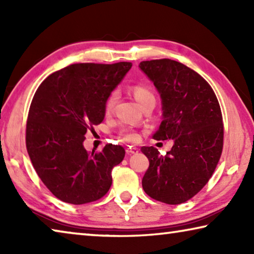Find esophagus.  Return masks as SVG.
Masks as SVG:
<instances>
[{
	"instance_id": "esophagus-1",
	"label": "esophagus",
	"mask_w": 254,
	"mask_h": 254,
	"mask_svg": "<svg viewBox=\"0 0 254 254\" xmlns=\"http://www.w3.org/2000/svg\"><path fill=\"white\" fill-rule=\"evenodd\" d=\"M139 152V149L137 148H127V154H134Z\"/></svg>"
}]
</instances>
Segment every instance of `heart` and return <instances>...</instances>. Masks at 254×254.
<instances>
[{"label": "heart", "instance_id": "1", "mask_svg": "<svg viewBox=\"0 0 254 254\" xmlns=\"http://www.w3.org/2000/svg\"><path fill=\"white\" fill-rule=\"evenodd\" d=\"M132 93H133V96H134V98L139 104H142L144 101L149 100V98H154L152 92L150 91V88L144 85H135L134 87L132 88ZM117 101H118V93L113 92L109 97H107V100L105 102L106 114H111L112 112L114 111ZM122 139L127 141H137L139 140V135H137V133H135L134 131L126 130L122 132Z\"/></svg>", "mask_w": 254, "mask_h": 254}]
</instances>
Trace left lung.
Instances as JSON below:
<instances>
[{"label": "left lung", "instance_id": "obj_1", "mask_svg": "<svg viewBox=\"0 0 254 254\" xmlns=\"http://www.w3.org/2000/svg\"><path fill=\"white\" fill-rule=\"evenodd\" d=\"M139 68L161 98L162 121L153 139L174 140L165 156L153 147L141 148L149 159L142 187L153 199L182 204L207 184L220 160L221 107L207 81L182 63L156 59L141 62Z\"/></svg>", "mask_w": 254, "mask_h": 254}]
</instances>
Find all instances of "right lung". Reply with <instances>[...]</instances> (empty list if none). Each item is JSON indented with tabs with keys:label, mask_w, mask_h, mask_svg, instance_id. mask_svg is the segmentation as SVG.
<instances>
[{
	"label": "right lung",
	"mask_w": 254,
	"mask_h": 254,
	"mask_svg": "<svg viewBox=\"0 0 254 254\" xmlns=\"http://www.w3.org/2000/svg\"><path fill=\"white\" fill-rule=\"evenodd\" d=\"M131 63L74 64L49 75L38 87L27 122V150L47 188L65 203L102 198L112 185V169L122 162L121 145L88 153L85 134L105 118V102Z\"/></svg>",
	"instance_id": "add662e5"
}]
</instances>
